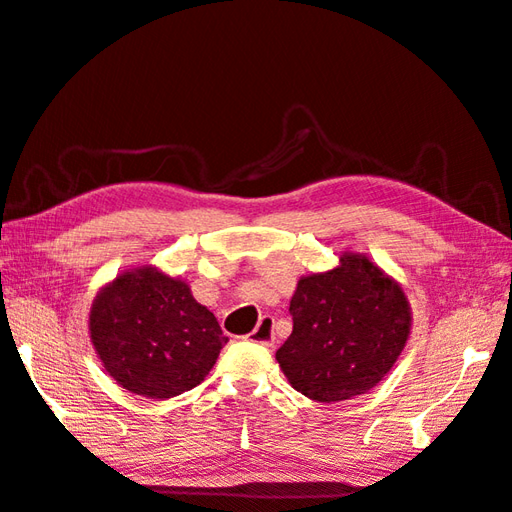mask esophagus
Instances as JSON below:
<instances>
[{"instance_id": "1", "label": "esophagus", "mask_w": 512, "mask_h": 512, "mask_svg": "<svg viewBox=\"0 0 512 512\" xmlns=\"http://www.w3.org/2000/svg\"><path fill=\"white\" fill-rule=\"evenodd\" d=\"M247 337H249V342H256V344H263V346H271V344H274V339H276V333H274V317L265 315L263 320L258 322V326L254 328V331L249 333Z\"/></svg>"}]
</instances>
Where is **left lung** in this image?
I'll list each match as a JSON object with an SVG mask.
<instances>
[{"label": "left lung", "instance_id": "8db88e82", "mask_svg": "<svg viewBox=\"0 0 512 512\" xmlns=\"http://www.w3.org/2000/svg\"><path fill=\"white\" fill-rule=\"evenodd\" d=\"M293 331L276 352L295 390L320 403L372 390L399 359L412 328L401 285L368 256L298 280L289 304Z\"/></svg>", "mask_w": 512, "mask_h": 512}]
</instances>
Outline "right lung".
<instances>
[{"mask_svg": "<svg viewBox=\"0 0 512 512\" xmlns=\"http://www.w3.org/2000/svg\"><path fill=\"white\" fill-rule=\"evenodd\" d=\"M89 335L116 383L149 399L197 388L227 344L186 282L151 265L122 271L98 291Z\"/></svg>", "mask_w": 512, "mask_h": 512, "instance_id": "1", "label": "right lung"}]
</instances>
